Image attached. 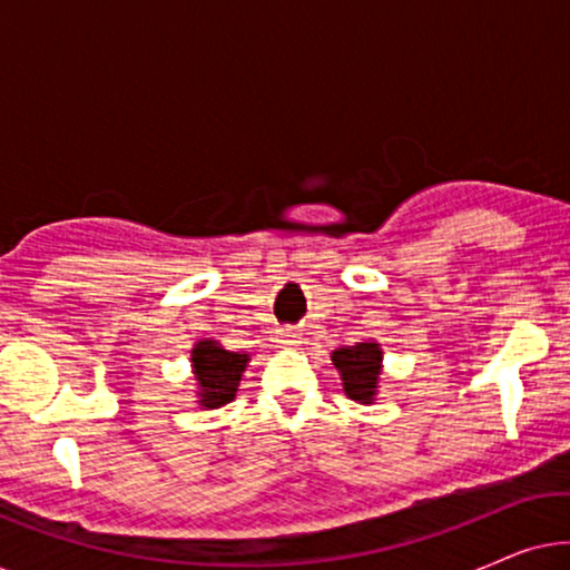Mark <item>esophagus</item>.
Wrapping results in <instances>:
<instances>
[{"label":"esophagus","instance_id":"1","mask_svg":"<svg viewBox=\"0 0 570 570\" xmlns=\"http://www.w3.org/2000/svg\"><path fill=\"white\" fill-rule=\"evenodd\" d=\"M277 342L285 347H293L301 342V332L295 326H285V330H277Z\"/></svg>","mask_w":570,"mask_h":570}]
</instances>
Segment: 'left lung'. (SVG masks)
<instances>
[{
    "label": "left lung",
    "mask_w": 570,
    "mask_h": 570,
    "mask_svg": "<svg viewBox=\"0 0 570 570\" xmlns=\"http://www.w3.org/2000/svg\"><path fill=\"white\" fill-rule=\"evenodd\" d=\"M381 361H384V353H381L379 342H357L353 347L334 350L332 363L340 371L342 386L350 400L361 404L373 402L379 392Z\"/></svg>",
    "instance_id": "left-lung-1"
}]
</instances>
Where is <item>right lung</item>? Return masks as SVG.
Here are the masks:
<instances>
[{"mask_svg": "<svg viewBox=\"0 0 570 570\" xmlns=\"http://www.w3.org/2000/svg\"><path fill=\"white\" fill-rule=\"evenodd\" d=\"M248 355L223 350L220 342L199 340L191 350L194 379L199 384V404L207 410L223 407L233 402L244 376Z\"/></svg>", "mask_w": 570, "mask_h": 570, "instance_id": "obj_1", "label": "right lung"}]
</instances>
